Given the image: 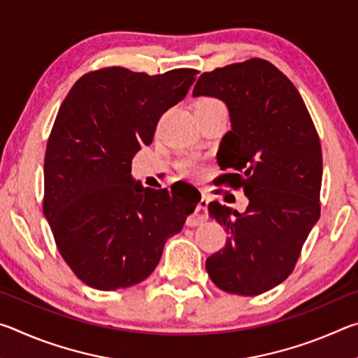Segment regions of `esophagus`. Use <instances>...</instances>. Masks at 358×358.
<instances>
[{
  "label": "esophagus",
  "mask_w": 358,
  "mask_h": 358,
  "mask_svg": "<svg viewBox=\"0 0 358 358\" xmlns=\"http://www.w3.org/2000/svg\"><path fill=\"white\" fill-rule=\"evenodd\" d=\"M207 207H208V201L205 197H202L201 202H199V210H207ZM205 221H207V213L192 216V217H189V220L186 221V224L189 227H196V226H201V224H203Z\"/></svg>",
  "instance_id": "34e87169"
}]
</instances>
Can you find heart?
<instances>
[{
	"label": "heart",
	"instance_id": "1",
	"mask_svg": "<svg viewBox=\"0 0 358 358\" xmlns=\"http://www.w3.org/2000/svg\"><path fill=\"white\" fill-rule=\"evenodd\" d=\"M210 106V104H222L221 101H217V99H213V98H205V99H202L201 102H199L197 106ZM194 169H196V161H192V159H185V161H181V171H185V172H191V171H194Z\"/></svg>",
	"mask_w": 358,
	"mask_h": 358
}]
</instances>
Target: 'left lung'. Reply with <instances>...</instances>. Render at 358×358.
<instances>
[{
  "label": "left lung",
  "instance_id": "obj_1",
  "mask_svg": "<svg viewBox=\"0 0 358 358\" xmlns=\"http://www.w3.org/2000/svg\"><path fill=\"white\" fill-rule=\"evenodd\" d=\"M192 96L229 108L217 185L241 187L245 213L210 202V216L227 232L226 246L207 259L208 276L224 292L259 295L292 273L320 215L322 150L294 83L266 59L251 58L203 72Z\"/></svg>",
  "mask_w": 358,
  "mask_h": 358
}]
</instances>
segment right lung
Returning a JSON list of instances; mask_svg holds the SVG:
<instances>
[{
    "label": "right lung",
    "instance_id": "add662e5",
    "mask_svg": "<svg viewBox=\"0 0 358 358\" xmlns=\"http://www.w3.org/2000/svg\"><path fill=\"white\" fill-rule=\"evenodd\" d=\"M196 74L112 66L82 76L59 107L45 150L44 215L59 254L90 287L147 280L201 201L199 191L151 189L131 175L132 157Z\"/></svg>",
    "mask_w": 358,
    "mask_h": 358
}]
</instances>
